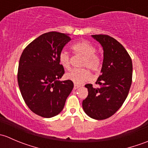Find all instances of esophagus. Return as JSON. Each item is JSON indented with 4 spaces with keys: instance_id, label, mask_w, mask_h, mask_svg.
I'll list each match as a JSON object with an SVG mask.
<instances>
[{
    "instance_id": "obj_1",
    "label": "esophagus",
    "mask_w": 148,
    "mask_h": 148,
    "mask_svg": "<svg viewBox=\"0 0 148 148\" xmlns=\"http://www.w3.org/2000/svg\"><path fill=\"white\" fill-rule=\"evenodd\" d=\"M79 85H77V84H74V89H78L79 87Z\"/></svg>"
}]
</instances>
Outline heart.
<instances>
[{"label": "heart", "instance_id": "obj_1", "mask_svg": "<svg viewBox=\"0 0 148 148\" xmlns=\"http://www.w3.org/2000/svg\"><path fill=\"white\" fill-rule=\"evenodd\" d=\"M71 49L75 53L84 56L82 66L86 67L92 71H99L102 67V59L97 54V49L93 44L86 41H81L75 43L71 46ZM59 62L61 66L66 69L70 68V56L66 51H62L59 55ZM91 74L86 69H74L66 74V78L73 82L80 84L90 79Z\"/></svg>", "mask_w": 148, "mask_h": 148}]
</instances>
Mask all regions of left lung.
<instances>
[{
	"mask_svg": "<svg viewBox=\"0 0 148 148\" xmlns=\"http://www.w3.org/2000/svg\"><path fill=\"white\" fill-rule=\"evenodd\" d=\"M103 47L101 75L94 88L87 84L88 96L82 102L84 111L95 120L112 116L126 99L132 84V63L129 53L120 42L108 35H92Z\"/></svg>",
	"mask_w": 148,
	"mask_h": 148,
	"instance_id": "left-lung-1",
	"label": "left lung"
}]
</instances>
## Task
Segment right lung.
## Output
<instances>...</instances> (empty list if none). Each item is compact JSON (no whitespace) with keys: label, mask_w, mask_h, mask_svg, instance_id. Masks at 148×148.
<instances>
[{"label":"right lung","mask_w":148,"mask_h":148,"mask_svg":"<svg viewBox=\"0 0 148 148\" xmlns=\"http://www.w3.org/2000/svg\"><path fill=\"white\" fill-rule=\"evenodd\" d=\"M71 38L51 31L42 34L25 48L19 60L18 83L28 108L41 117L50 118L63 110L74 87L71 80L59 81L64 74L59 53Z\"/></svg>","instance_id":"right-lung-1"}]
</instances>
